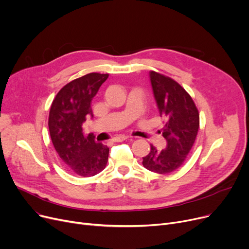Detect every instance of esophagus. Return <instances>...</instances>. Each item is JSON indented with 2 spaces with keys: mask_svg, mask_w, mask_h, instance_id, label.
Returning <instances> with one entry per match:
<instances>
[{
  "mask_svg": "<svg viewBox=\"0 0 249 249\" xmlns=\"http://www.w3.org/2000/svg\"><path fill=\"white\" fill-rule=\"evenodd\" d=\"M126 139H127L126 136H119V137H114V138L112 139V141L115 142H121L125 141Z\"/></svg>",
  "mask_w": 249,
  "mask_h": 249,
  "instance_id": "obj_1",
  "label": "esophagus"
}]
</instances>
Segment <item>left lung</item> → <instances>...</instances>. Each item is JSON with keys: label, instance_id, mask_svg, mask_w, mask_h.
<instances>
[{"label": "left lung", "instance_id": "obj_1", "mask_svg": "<svg viewBox=\"0 0 249 249\" xmlns=\"http://www.w3.org/2000/svg\"><path fill=\"white\" fill-rule=\"evenodd\" d=\"M150 79L165 124L162 134L167 147L158 151L151 144L149 155L142 158V165L151 172L169 174L184 164L193 147L199 129V111L192 97L177 81L156 71H150Z\"/></svg>", "mask_w": 249, "mask_h": 249}]
</instances>
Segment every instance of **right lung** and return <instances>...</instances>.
I'll return each instance as SVG.
<instances>
[{
  "instance_id": "obj_1",
  "label": "right lung",
  "mask_w": 249,
  "mask_h": 249,
  "mask_svg": "<svg viewBox=\"0 0 249 249\" xmlns=\"http://www.w3.org/2000/svg\"><path fill=\"white\" fill-rule=\"evenodd\" d=\"M108 74L89 73L70 81L52 101L48 126L54 148L61 162L73 174L91 177L107 167L109 149L85 136L82 124L91 114V101Z\"/></svg>"
}]
</instances>
